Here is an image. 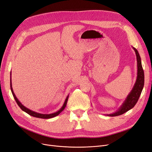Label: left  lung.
<instances>
[{
  "label": "left lung",
  "mask_w": 152,
  "mask_h": 152,
  "mask_svg": "<svg viewBox=\"0 0 152 152\" xmlns=\"http://www.w3.org/2000/svg\"><path fill=\"white\" fill-rule=\"evenodd\" d=\"M133 49L135 52L137 60V77L136 82L134 83L132 91L128 94L124 102L122 103L118 110L113 113L106 115L108 116H119L133 108L137 103L140 94L142 93L144 86V71L142 65L141 58H140V56L138 50L133 47Z\"/></svg>",
  "instance_id": "left-lung-1"
}]
</instances>
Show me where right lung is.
<instances>
[{
    "label": "right lung",
    "mask_w": 152,
    "mask_h": 152,
    "mask_svg": "<svg viewBox=\"0 0 152 152\" xmlns=\"http://www.w3.org/2000/svg\"><path fill=\"white\" fill-rule=\"evenodd\" d=\"M10 89H11V91H12V95H13V96H14V99L15 100L16 103H18V106L20 108V109L22 111H24V112H26V113H27V114L30 115L31 116H32L36 117V118H39L49 119V118H53V117H55L56 116H58L59 114L61 113V112H62L64 110L66 106V104H67V100H68V98H69V94H68V95H67V96L66 97L65 101H64V103L63 106H62V107L58 111H56V112H55V113H50V114H42V113H37V112L32 111V110H29V108L25 107V106L19 102V101L18 100V99L17 98V97L15 96V94L14 93L13 89H12V81H11V72H10Z\"/></svg>",
    "instance_id": "right-lung-1"
}]
</instances>
